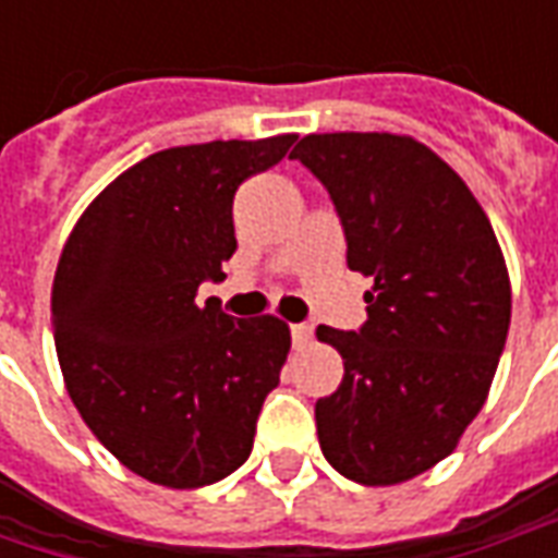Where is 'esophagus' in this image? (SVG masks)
I'll return each instance as SVG.
<instances>
[{"instance_id": "34e87169", "label": "esophagus", "mask_w": 558, "mask_h": 558, "mask_svg": "<svg viewBox=\"0 0 558 558\" xmlns=\"http://www.w3.org/2000/svg\"><path fill=\"white\" fill-rule=\"evenodd\" d=\"M311 335H314V328L307 326V323H299V326H292V347H307L311 343Z\"/></svg>"}]
</instances>
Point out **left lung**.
<instances>
[{
	"label": "left lung",
	"mask_w": 558,
	"mask_h": 558,
	"mask_svg": "<svg viewBox=\"0 0 558 558\" xmlns=\"http://www.w3.org/2000/svg\"><path fill=\"white\" fill-rule=\"evenodd\" d=\"M302 160L335 199L347 266L374 280L359 331L319 326L343 383L316 400L319 448L343 478L391 487L451 454L490 391L511 280L466 182L407 134H307Z\"/></svg>",
	"instance_id": "8db88e82"
}]
</instances>
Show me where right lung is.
Wrapping results in <instances>:
<instances>
[{"instance_id":"obj_1","label":"right lung","mask_w":558,"mask_h":558,"mask_svg":"<svg viewBox=\"0 0 558 558\" xmlns=\"http://www.w3.org/2000/svg\"><path fill=\"white\" fill-rule=\"evenodd\" d=\"M295 134L215 140L148 155L104 187L53 278V338L74 407L140 478L194 490L251 457L280 383L290 326L194 302L235 251L232 199Z\"/></svg>"}]
</instances>
